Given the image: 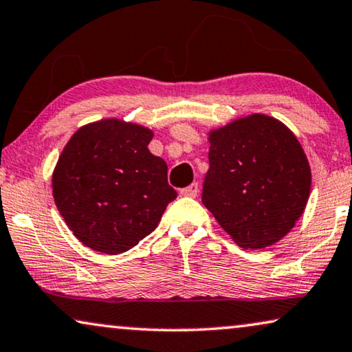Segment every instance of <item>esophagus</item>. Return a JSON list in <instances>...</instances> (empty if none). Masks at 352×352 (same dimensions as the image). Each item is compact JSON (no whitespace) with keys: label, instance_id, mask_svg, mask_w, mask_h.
Instances as JSON below:
<instances>
[{"label":"esophagus","instance_id":"1","mask_svg":"<svg viewBox=\"0 0 352 352\" xmlns=\"http://www.w3.org/2000/svg\"><path fill=\"white\" fill-rule=\"evenodd\" d=\"M197 192H199V185H197V183H191L190 186L183 188L182 190V195L188 197H196Z\"/></svg>","mask_w":352,"mask_h":352}]
</instances>
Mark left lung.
Here are the masks:
<instances>
[{"label": "left lung", "mask_w": 352, "mask_h": 352, "mask_svg": "<svg viewBox=\"0 0 352 352\" xmlns=\"http://www.w3.org/2000/svg\"><path fill=\"white\" fill-rule=\"evenodd\" d=\"M202 204L242 249L280 241L303 214L311 169L282 122L252 115L212 131Z\"/></svg>", "instance_id": "obj_1"}]
</instances>
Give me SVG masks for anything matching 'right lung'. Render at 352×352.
Listing matches in <instances>:
<instances>
[{
    "instance_id": "1",
    "label": "right lung",
    "mask_w": 352,
    "mask_h": 352,
    "mask_svg": "<svg viewBox=\"0 0 352 352\" xmlns=\"http://www.w3.org/2000/svg\"><path fill=\"white\" fill-rule=\"evenodd\" d=\"M150 129L103 120L79 129L52 175L60 215L84 245L122 254L155 231L177 197L167 164L148 150Z\"/></svg>"
}]
</instances>
